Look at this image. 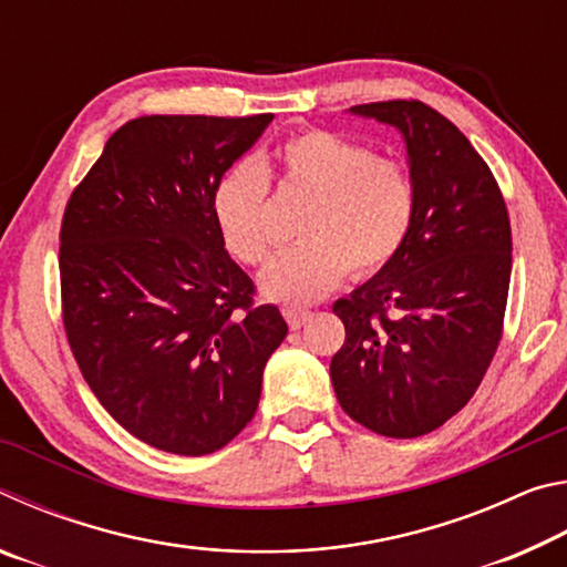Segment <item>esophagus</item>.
<instances>
[{"label":"esophagus","mask_w":567,"mask_h":567,"mask_svg":"<svg viewBox=\"0 0 567 567\" xmlns=\"http://www.w3.org/2000/svg\"><path fill=\"white\" fill-rule=\"evenodd\" d=\"M282 315H285V320H287V324H290L292 330H300L302 324L312 318L310 310H300V307H285Z\"/></svg>","instance_id":"34e87169"}]
</instances>
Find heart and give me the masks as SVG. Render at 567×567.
<instances>
[{
    "instance_id": "b5f03b06",
    "label": "heart",
    "mask_w": 567,
    "mask_h": 567,
    "mask_svg": "<svg viewBox=\"0 0 567 567\" xmlns=\"http://www.w3.org/2000/svg\"><path fill=\"white\" fill-rule=\"evenodd\" d=\"M280 189L307 197L297 219L300 243L277 252L260 272L272 302L320 300L342 277L370 275L390 262L415 215V185L405 165L342 134L307 130L275 150ZM267 175L257 162H237L217 179L213 217L229 255L245 265L265 260Z\"/></svg>"
}]
</instances>
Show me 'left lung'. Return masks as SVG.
<instances>
[{
	"instance_id": "1",
	"label": "left lung",
	"mask_w": 567,
	"mask_h": 567,
	"mask_svg": "<svg viewBox=\"0 0 567 567\" xmlns=\"http://www.w3.org/2000/svg\"><path fill=\"white\" fill-rule=\"evenodd\" d=\"M350 114L402 134L415 215L395 257L332 305L344 344L330 378L354 422L420 437L465 408L501 342L511 219L491 167L433 107L392 100Z\"/></svg>"
}]
</instances>
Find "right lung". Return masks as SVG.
<instances>
[{
	"instance_id": "add662e5",
	"label": "right lung",
	"mask_w": 567,
	"mask_h": 567,
	"mask_svg": "<svg viewBox=\"0 0 567 567\" xmlns=\"http://www.w3.org/2000/svg\"><path fill=\"white\" fill-rule=\"evenodd\" d=\"M272 114H150L112 134L60 235L64 330L102 408L142 443L209 455L252 420L287 324L213 217L217 179Z\"/></svg>"
}]
</instances>
